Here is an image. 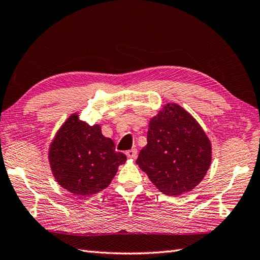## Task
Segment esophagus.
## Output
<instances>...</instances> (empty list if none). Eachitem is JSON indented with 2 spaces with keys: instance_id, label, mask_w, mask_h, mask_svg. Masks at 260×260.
Instances as JSON below:
<instances>
[{
  "instance_id": "1",
  "label": "esophagus",
  "mask_w": 260,
  "mask_h": 260,
  "mask_svg": "<svg viewBox=\"0 0 260 260\" xmlns=\"http://www.w3.org/2000/svg\"><path fill=\"white\" fill-rule=\"evenodd\" d=\"M126 155H127V157H129V159H135V157L137 156V150L132 149V150L126 151Z\"/></svg>"
}]
</instances>
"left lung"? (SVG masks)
Instances as JSON below:
<instances>
[{
	"label": "left lung",
	"mask_w": 260,
	"mask_h": 260,
	"mask_svg": "<svg viewBox=\"0 0 260 260\" xmlns=\"http://www.w3.org/2000/svg\"><path fill=\"white\" fill-rule=\"evenodd\" d=\"M211 160V142L201 125L179 105L167 104L150 120L136 165L161 192L176 196L200 184Z\"/></svg>",
	"instance_id": "obj_1"
}]
</instances>
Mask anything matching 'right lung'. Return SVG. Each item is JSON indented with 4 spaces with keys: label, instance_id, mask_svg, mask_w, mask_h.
Here are the masks:
<instances>
[{
    "label": "right lung",
    "instance_id": "1",
    "mask_svg": "<svg viewBox=\"0 0 260 260\" xmlns=\"http://www.w3.org/2000/svg\"><path fill=\"white\" fill-rule=\"evenodd\" d=\"M48 159L56 181L73 195L85 197L108 187L126 155L116 152L100 125L90 126L73 114L56 134Z\"/></svg>",
    "mask_w": 260,
    "mask_h": 260
}]
</instances>
